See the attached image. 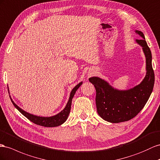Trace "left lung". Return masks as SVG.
Listing matches in <instances>:
<instances>
[{"label": "left lung", "mask_w": 160, "mask_h": 160, "mask_svg": "<svg viewBox=\"0 0 160 160\" xmlns=\"http://www.w3.org/2000/svg\"><path fill=\"white\" fill-rule=\"evenodd\" d=\"M135 32L143 39L136 40L143 48L146 58V75L141 83L132 89L120 91L116 89L99 77L89 79L96 91V103L98 114L103 120L112 123L128 121L133 118L143 108L152 93L155 75L152 67V56L141 31Z\"/></svg>", "instance_id": "left-lung-1"}]
</instances>
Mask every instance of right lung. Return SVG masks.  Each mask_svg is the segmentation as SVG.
<instances>
[{
	"label": "right lung",
	"instance_id": "1",
	"mask_svg": "<svg viewBox=\"0 0 160 160\" xmlns=\"http://www.w3.org/2000/svg\"><path fill=\"white\" fill-rule=\"evenodd\" d=\"M81 85H82V82H81V83H79L78 85H77L75 87L72 89L71 94H70L69 100H68L65 108H64L61 112H60V113L57 114L55 116H50V117H42V116H35V115L29 114V113H28V112H25L23 110L20 108L18 106L15 104L14 102L12 100L11 98V100L12 104L14 105V106L18 110L23 116H25L28 119H29L30 121H32L34 124H36L38 125H40V126L45 127H58V126H60V125H61L62 124H63L67 120L68 115H69L70 111H71L72 98L75 96L76 91L78 89V88Z\"/></svg>",
	"mask_w": 160,
	"mask_h": 160
}]
</instances>
